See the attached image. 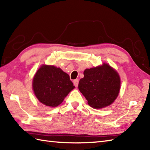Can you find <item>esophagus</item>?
<instances>
[{"instance_id": "1", "label": "esophagus", "mask_w": 150, "mask_h": 150, "mask_svg": "<svg viewBox=\"0 0 150 150\" xmlns=\"http://www.w3.org/2000/svg\"><path fill=\"white\" fill-rule=\"evenodd\" d=\"M79 80L78 79H75V80L73 81V84H74V86L75 87H77L78 85H79Z\"/></svg>"}]
</instances>
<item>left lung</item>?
<instances>
[{
  "label": "left lung",
  "instance_id": "8db88e82",
  "mask_svg": "<svg viewBox=\"0 0 150 150\" xmlns=\"http://www.w3.org/2000/svg\"><path fill=\"white\" fill-rule=\"evenodd\" d=\"M84 78L79 83V90L90 106L102 108L116 99L120 87V77L108 64L85 69Z\"/></svg>",
  "mask_w": 150,
  "mask_h": 150
}]
</instances>
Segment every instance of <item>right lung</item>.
I'll list each match as a JSON object with an SVG mask.
<instances>
[{
  "label": "right lung",
  "mask_w": 150,
  "mask_h": 150,
  "mask_svg": "<svg viewBox=\"0 0 150 150\" xmlns=\"http://www.w3.org/2000/svg\"><path fill=\"white\" fill-rule=\"evenodd\" d=\"M75 88L69 76L53 66L42 65L33 79V89L41 103L56 107Z\"/></svg>",
  "instance_id": "right-lung-1"
}]
</instances>
